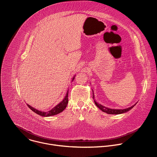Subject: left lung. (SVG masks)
<instances>
[{
  "label": "left lung",
  "instance_id": "left-lung-1",
  "mask_svg": "<svg viewBox=\"0 0 157 157\" xmlns=\"http://www.w3.org/2000/svg\"><path fill=\"white\" fill-rule=\"evenodd\" d=\"M93 98L94 100V93H93ZM94 103H95V104L96 105V106L99 109H100L102 112H105V113H107L108 114H112V115H118V114H121V113H126V112H128L129 110H130L131 109H132L135 106V105H136V103H136L135 105H132V107H129L128 109H109V108H107V107H105L101 105V104H99L98 103L95 101V100H94Z\"/></svg>",
  "mask_w": 157,
  "mask_h": 157
}]
</instances>
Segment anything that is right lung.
I'll use <instances>...</instances> for the list:
<instances>
[{
  "mask_svg": "<svg viewBox=\"0 0 157 157\" xmlns=\"http://www.w3.org/2000/svg\"><path fill=\"white\" fill-rule=\"evenodd\" d=\"M75 76L72 79V81L74 80L75 79ZM68 90H67V94L65 97V98H63V100L60 102L58 105H57L55 107H54L53 109H52V110H50V111L48 112H41V111H39L33 107H32L31 106H30L29 105H28V104L27 103V105L28 106V107L33 111L34 112V113H37V115H40L42 117H51V116H54V115H57L60 113H61L62 112H63L65 108L67 107V104L68 103Z\"/></svg>",
  "mask_w": 157,
  "mask_h": 157,
  "instance_id": "obj_1",
  "label": "right lung"
}]
</instances>
